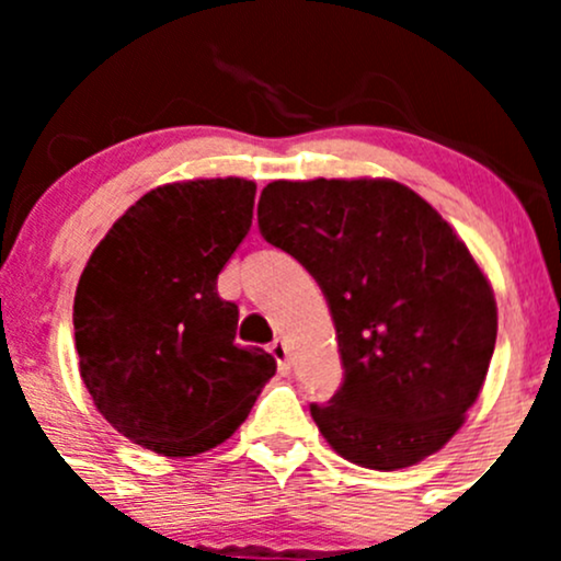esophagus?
<instances>
[{"label": "esophagus", "mask_w": 561, "mask_h": 561, "mask_svg": "<svg viewBox=\"0 0 561 561\" xmlns=\"http://www.w3.org/2000/svg\"><path fill=\"white\" fill-rule=\"evenodd\" d=\"M268 351H272V356L276 358V364H279L282 375H287V371H289V362H287V345H285V340L276 337L274 343L268 345Z\"/></svg>", "instance_id": "1"}]
</instances>
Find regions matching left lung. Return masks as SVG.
<instances>
[{
    "label": "left lung",
    "instance_id": "1",
    "mask_svg": "<svg viewBox=\"0 0 561 561\" xmlns=\"http://www.w3.org/2000/svg\"><path fill=\"white\" fill-rule=\"evenodd\" d=\"M259 229L319 282L343 385L311 403L319 433L369 469L440 450L478 401L495 347V298L427 199L390 179L272 182Z\"/></svg>",
    "mask_w": 561,
    "mask_h": 561
}]
</instances>
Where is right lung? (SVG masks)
<instances>
[{
    "instance_id": "add662e5",
    "label": "right lung",
    "mask_w": 561,
    "mask_h": 561,
    "mask_svg": "<svg viewBox=\"0 0 561 561\" xmlns=\"http://www.w3.org/2000/svg\"><path fill=\"white\" fill-rule=\"evenodd\" d=\"M255 182L158 186L94 248L73 300L81 379L121 435L163 456L216 448L248 420L276 362L234 345L218 274L253 224Z\"/></svg>"
}]
</instances>
